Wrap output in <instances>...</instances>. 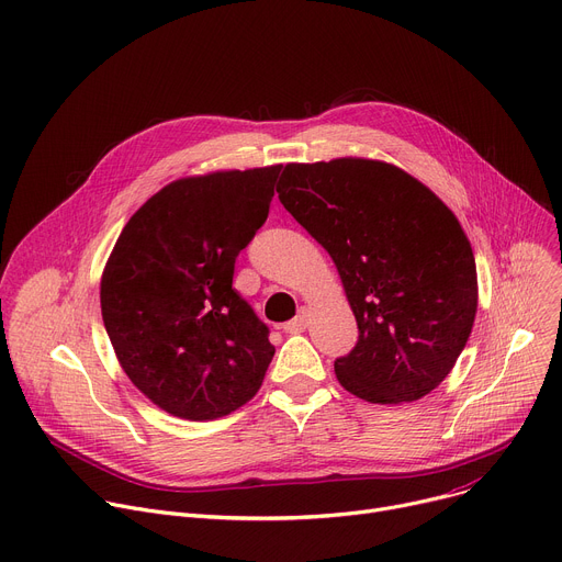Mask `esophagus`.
Returning <instances> with one entry per match:
<instances>
[{
	"label": "esophagus",
	"instance_id": "obj_1",
	"mask_svg": "<svg viewBox=\"0 0 562 562\" xmlns=\"http://www.w3.org/2000/svg\"><path fill=\"white\" fill-rule=\"evenodd\" d=\"M307 323H310V310L301 307V312H297V316L293 321L284 323V331L286 334H297V331H303L307 327Z\"/></svg>",
	"mask_w": 562,
	"mask_h": 562
}]
</instances>
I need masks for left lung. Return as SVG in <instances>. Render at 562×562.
<instances>
[{"instance_id":"obj_1","label":"left lung","mask_w":562,"mask_h":562,"mask_svg":"<svg viewBox=\"0 0 562 562\" xmlns=\"http://www.w3.org/2000/svg\"><path fill=\"white\" fill-rule=\"evenodd\" d=\"M280 203L329 252L359 341L334 361L372 404L414 402L450 375L476 314V265L454 212L404 169L366 158L284 167Z\"/></svg>"}]
</instances>
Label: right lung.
<instances>
[{
  "mask_svg": "<svg viewBox=\"0 0 562 562\" xmlns=\"http://www.w3.org/2000/svg\"><path fill=\"white\" fill-rule=\"evenodd\" d=\"M282 165L169 182L124 226L101 276V316L128 380L167 414L216 420L255 397L276 355L233 289Z\"/></svg>",
  "mask_w": 562,
  "mask_h": 562,
  "instance_id": "1",
  "label": "right lung"
}]
</instances>
